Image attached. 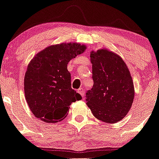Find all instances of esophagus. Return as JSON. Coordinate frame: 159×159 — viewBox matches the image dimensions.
<instances>
[{"label": "esophagus", "instance_id": "obj_1", "mask_svg": "<svg viewBox=\"0 0 159 159\" xmlns=\"http://www.w3.org/2000/svg\"><path fill=\"white\" fill-rule=\"evenodd\" d=\"M78 92H79V93L82 95V97L84 98H85V91H84V89H83V88H80L79 89H78Z\"/></svg>", "mask_w": 159, "mask_h": 159}]
</instances>
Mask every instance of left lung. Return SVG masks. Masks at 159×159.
Returning <instances> with one entry per match:
<instances>
[{"label": "left lung", "mask_w": 159, "mask_h": 159, "mask_svg": "<svg viewBox=\"0 0 159 159\" xmlns=\"http://www.w3.org/2000/svg\"><path fill=\"white\" fill-rule=\"evenodd\" d=\"M93 88L86 93L93 114L105 123L118 122L129 112L134 98V82L119 55L107 49L92 52Z\"/></svg>", "instance_id": "obj_1"}]
</instances>
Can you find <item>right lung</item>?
<instances>
[{"label": "right lung", "instance_id": "right-lung-1", "mask_svg": "<svg viewBox=\"0 0 159 159\" xmlns=\"http://www.w3.org/2000/svg\"><path fill=\"white\" fill-rule=\"evenodd\" d=\"M86 45L62 43L48 46L30 61L24 78L25 97L35 117L47 123L65 118L72 102L82 98L71 88L67 64Z\"/></svg>", "mask_w": 159, "mask_h": 159}]
</instances>
